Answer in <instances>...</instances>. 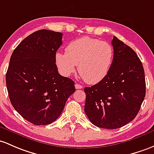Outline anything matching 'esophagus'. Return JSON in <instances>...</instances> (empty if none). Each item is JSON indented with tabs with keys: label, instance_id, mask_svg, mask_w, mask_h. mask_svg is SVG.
Masks as SVG:
<instances>
[{
	"label": "esophagus",
	"instance_id": "34e87169",
	"mask_svg": "<svg viewBox=\"0 0 154 154\" xmlns=\"http://www.w3.org/2000/svg\"><path fill=\"white\" fill-rule=\"evenodd\" d=\"M75 89L79 90V89H82V88H83V86H82V85H81V84H75Z\"/></svg>",
	"mask_w": 154,
	"mask_h": 154
}]
</instances>
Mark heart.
I'll return each mask as SVG.
<instances>
[{"label":"heart","instance_id":"heart-1","mask_svg":"<svg viewBox=\"0 0 154 154\" xmlns=\"http://www.w3.org/2000/svg\"><path fill=\"white\" fill-rule=\"evenodd\" d=\"M114 49L107 42L83 37L67 45L65 53L57 52L55 61L59 70L68 76L78 70L87 83L94 84L103 80L109 70Z\"/></svg>","mask_w":154,"mask_h":154}]
</instances>
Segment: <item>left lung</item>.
Wrapping results in <instances>:
<instances>
[{
	"mask_svg": "<svg viewBox=\"0 0 154 154\" xmlns=\"http://www.w3.org/2000/svg\"><path fill=\"white\" fill-rule=\"evenodd\" d=\"M114 57L103 80L85 87L84 112L95 126L120 128L133 120L145 96V72L134 51L114 37Z\"/></svg>",
	"mask_w": 154,
	"mask_h": 154,
	"instance_id": "left-lung-1",
	"label": "left lung"
}]
</instances>
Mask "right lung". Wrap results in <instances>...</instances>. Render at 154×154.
<instances>
[{"instance_id": "1", "label": "right lung", "mask_w": 154, "mask_h": 154, "mask_svg": "<svg viewBox=\"0 0 154 154\" xmlns=\"http://www.w3.org/2000/svg\"><path fill=\"white\" fill-rule=\"evenodd\" d=\"M62 35L47 29L35 31L11 56L6 75L9 99L14 109L34 125L55 121L75 91V82L61 75L56 64Z\"/></svg>"}]
</instances>
